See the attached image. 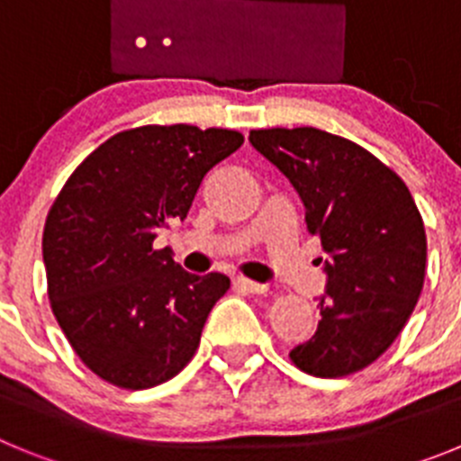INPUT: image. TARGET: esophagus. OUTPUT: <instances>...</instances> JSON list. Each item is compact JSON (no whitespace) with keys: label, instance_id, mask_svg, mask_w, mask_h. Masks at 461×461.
<instances>
[{"label":"esophagus","instance_id":"esophagus-1","mask_svg":"<svg viewBox=\"0 0 461 461\" xmlns=\"http://www.w3.org/2000/svg\"><path fill=\"white\" fill-rule=\"evenodd\" d=\"M233 288L240 293H251V295H256V293H266L267 286L266 284H258V281L254 279H247V276H235L233 279Z\"/></svg>","mask_w":461,"mask_h":461}]
</instances>
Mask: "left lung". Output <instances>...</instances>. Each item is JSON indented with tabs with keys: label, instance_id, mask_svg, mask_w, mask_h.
<instances>
[{
	"label": "left lung",
	"instance_id": "obj_1",
	"mask_svg": "<svg viewBox=\"0 0 461 461\" xmlns=\"http://www.w3.org/2000/svg\"><path fill=\"white\" fill-rule=\"evenodd\" d=\"M256 149L304 203L307 230L330 254L319 328L288 357L300 372L341 378L388 351L425 284L427 235L409 186L357 142L313 126L254 129Z\"/></svg>",
	"mask_w": 461,
	"mask_h": 461
}]
</instances>
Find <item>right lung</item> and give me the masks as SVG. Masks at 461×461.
I'll list each match as a JSON object with an SVG mask.
<instances>
[{
    "label": "right lung",
    "mask_w": 461,
    "mask_h": 461,
    "mask_svg": "<svg viewBox=\"0 0 461 461\" xmlns=\"http://www.w3.org/2000/svg\"><path fill=\"white\" fill-rule=\"evenodd\" d=\"M233 129L145 124L110 136L73 170L43 228L48 297L76 356L101 381L148 390L195 356L230 279L189 275L157 230L185 219L203 177L235 152Z\"/></svg>",
    "instance_id": "add662e5"
}]
</instances>
